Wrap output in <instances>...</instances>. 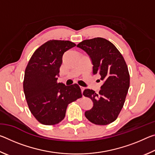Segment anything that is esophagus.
<instances>
[{"instance_id": "esophagus-1", "label": "esophagus", "mask_w": 155, "mask_h": 155, "mask_svg": "<svg viewBox=\"0 0 155 155\" xmlns=\"http://www.w3.org/2000/svg\"><path fill=\"white\" fill-rule=\"evenodd\" d=\"M80 87H81V92L83 93V91H84V90H85V87H81V86Z\"/></svg>"}]
</instances>
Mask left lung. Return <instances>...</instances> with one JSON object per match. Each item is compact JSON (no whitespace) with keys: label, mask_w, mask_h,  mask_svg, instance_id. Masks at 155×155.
Here are the masks:
<instances>
[{"label":"left lung","mask_w":155,"mask_h":155,"mask_svg":"<svg viewBox=\"0 0 155 155\" xmlns=\"http://www.w3.org/2000/svg\"><path fill=\"white\" fill-rule=\"evenodd\" d=\"M90 57L93 73L104 81L97 94L86 89L83 96L91 99L92 108L85 115L91 123L107 125L117 119L124 106L130 85V75L122 54L111 41L102 38L83 40L78 44Z\"/></svg>","instance_id":"1"}]
</instances>
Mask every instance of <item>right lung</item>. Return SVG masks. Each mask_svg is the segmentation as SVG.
<instances>
[{"instance_id":"obj_1","label":"right lung","mask_w":155,"mask_h":155,"mask_svg":"<svg viewBox=\"0 0 155 155\" xmlns=\"http://www.w3.org/2000/svg\"><path fill=\"white\" fill-rule=\"evenodd\" d=\"M75 46L68 40H49L34 52L26 67L25 98L31 114L41 124L61 122L68 104L82 97L78 84L66 86L57 82L63 54Z\"/></svg>"}]
</instances>
